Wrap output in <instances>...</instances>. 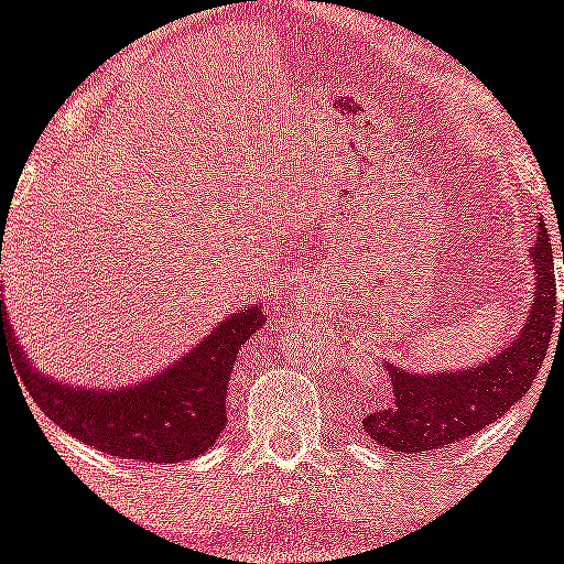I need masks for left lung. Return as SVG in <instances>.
Returning a JSON list of instances; mask_svg holds the SVG:
<instances>
[{
    "label": "left lung",
    "mask_w": 564,
    "mask_h": 564,
    "mask_svg": "<svg viewBox=\"0 0 564 564\" xmlns=\"http://www.w3.org/2000/svg\"><path fill=\"white\" fill-rule=\"evenodd\" d=\"M531 262L536 271L534 305L525 327L495 358L477 367L437 376H412L390 367L392 403L364 417V432L398 455H423L475 435L482 426L506 415L534 383L547 356L554 322L564 325V302L556 305L554 251L545 228H540Z\"/></svg>",
    "instance_id": "1"
}]
</instances>
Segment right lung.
Listing matches in <instances>:
<instances>
[{"label": "right lung", "instance_id": "1", "mask_svg": "<svg viewBox=\"0 0 564 564\" xmlns=\"http://www.w3.org/2000/svg\"><path fill=\"white\" fill-rule=\"evenodd\" d=\"M262 325V307L237 311L152 381L112 392L76 390L42 376L24 358L0 299V336L8 333L13 364L39 410L93 449L147 463L192 460L217 443L226 430V390L237 352Z\"/></svg>", "mask_w": 564, "mask_h": 564}]
</instances>
